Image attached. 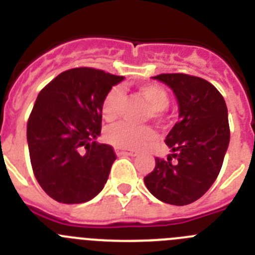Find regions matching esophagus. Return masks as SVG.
I'll return each mask as SVG.
<instances>
[{"instance_id":"1","label":"esophagus","mask_w":255,"mask_h":255,"mask_svg":"<svg viewBox=\"0 0 255 255\" xmlns=\"http://www.w3.org/2000/svg\"><path fill=\"white\" fill-rule=\"evenodd\" d=\"M116 154L117 155H130V157H135L136 155V153L135 152H130V150H124V149H120V148H116Z\"/></svg>"}]
</instances>
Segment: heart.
Here are the masks:
<instances>
[{"label":"heart","mask_w":255,"mask_h":255,"mask_svg":"<svg viewBox=\"0 0 255 255\" xmlns=\"http://www.w3.org/2000/svg\"><path fill=\"white\" fill-rule=\"evenodd\" d=\"M139 94L152 107V116L162 119L164 110L168 107L170 97L162 85L145 84L139 87ZM124 94L121 88L114 87L107 92L102 101V116L105 120H116L120 114ZM155 138V134L148 126L132 125L129 123H119L110 126L105 132V139L117 148L125 149H140Z\"/></svg>","instance_id":"1"}]
</instances>
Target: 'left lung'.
I'll list each match as a JSON object with an SVG mask.
<instances>
[{"label":"left lung","instance_id":"left-lung-1","mask_svg":"<svg viewBox=\"0 0 255 255\" xmlns=\"http://www.w3.org/2000/svg\"><path fill=\"white\" fill-rule=\"evenodd\" d=\"M171 88L179 103V119L166 136L172 149L144 184L157 199L186 206L207 193L220 173L230 141L224 97L209 82L188 74L153 76Z\"/></svg>","mask_w":255,"mask_h":255}]
</instances>
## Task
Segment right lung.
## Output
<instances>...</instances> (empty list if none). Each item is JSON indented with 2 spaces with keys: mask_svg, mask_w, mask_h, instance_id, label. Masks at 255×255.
Masks as SVG:
<instances>
[{
  "mask_svg": "<svg viewBox=\"0 0 255 255\" xmlns=\"http://www.w3.org/2000/svg\"><path fill=\"white\" fill-rule=\"evenodd\" d=\"M124 76L93 67L61 73L39 92L26 126L31 168L40 188L65 204L93 199L107 182L114 148L96 141L102 101Z\"/></svg>",
  "mask_w": 255,
  "mask_h": 255,
  "instance_id": "right-lung-1",
  "label": "right lung"
}]
</instances>
